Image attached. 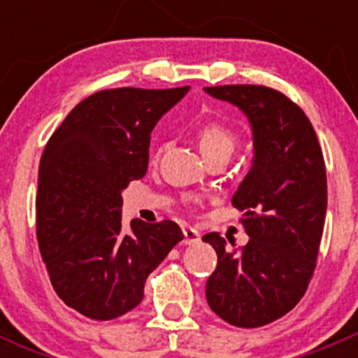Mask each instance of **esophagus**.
<instances>
[{
	"mask_svg": "<svg viewBox=\"0 0 358 358\" xmlns=\"http://www.w3.org/2000/svg\"><path fill=\"white\" fill-rule=\"evenodd\" d=\"M201 241V234L196 229L183 227V243L185 244H197Z\"/></svg>",
	"mask_w": 358,
	"mask_h": 358,
	"instance_id": "34e87169",
	"label": "esophagus"
}]
</instances>
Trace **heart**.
Here are the masks:
<instances>
[{"label": "heart", "instance_id": "heart-1", "mask_svg": "<svg viewBox=\"0 0 358 358\" xmlns=\"http://www.w3.org/2000/svg\"><path fill=\"white\" fill-rule=\"evenodd\" d=\"M196 138L204 157L213 154H229L237 145V133L232 126L220 121H208L196 129Z\"/></svg>", "mask_w": 358, "mask_h": 358}]
</instances>
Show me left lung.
<instances>
[{
  "label": "left lung",
  "instance_id": "obj_1",
  "mask_svg": "<svg viewBox=\"0 0 358 358\" xmlns=\"http://www.w3.org/2000/svg\"><path fill=\"white\" fill-rule=\"evenodd\" d=\"M204 90L239 107L252 126L255 159L232 197L249 243L227 249L218 232L202 237L218 255L206 282L209 306L252 329L286 315L312 280L327 209L326 162L310 119L284 93L258 85Z\"/></svg>",
  "mask_w": 358,
  "mask_h": 358
}]
</instances>
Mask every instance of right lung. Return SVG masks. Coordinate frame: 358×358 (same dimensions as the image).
Masks as SVG:
<instances>
[{"label": "right lung", "mask_w": 358, "mask_h": 358, "mask_svg": "<svg viewBox=\"0 0 358 358\" xmlns=\"http://www.w3.org/2000/svg\"><path fill=\"white\" fill-rule=\"evenodd\" d=\"M189 86L102 90L74 107L39 162L36 236L67 306L93 320L135 308L143 284L183 239L171 220H133L122 232L121 192L145 176L150 131Z\"/></svg>", "instance_id": "add662e5"}]
</instances>
